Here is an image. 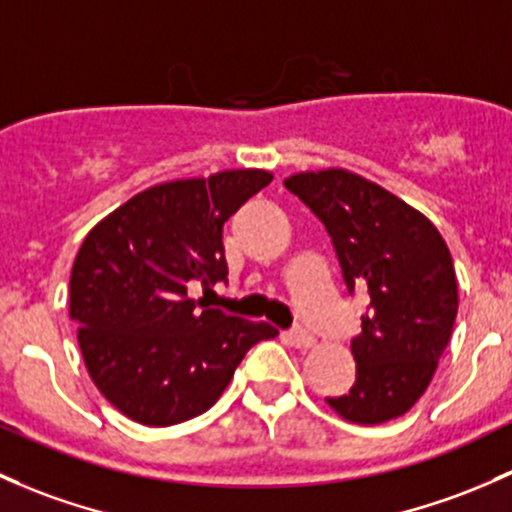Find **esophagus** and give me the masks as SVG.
<instances>
[{"label": "esophagus", "mask_w": 512, "mask_h": 512, "mask_svg": "<svg viewBox=\"0 0 512 512\" xmlns=\"http://www.w3.org/2000/svg\"><path fill=\"white\" fill-rule=\"evenodd\" d=\"M284 338H287L289 346H294V348H314V343H316L314 333L306 331V328H301V326L289 328V331L284 333Z\"/></svg>", "instance_id": "1"}]
</instances>
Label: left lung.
Masks as SVG:
<instances>
[{
	"label": "left lung",
	"instance_id": "1",
	"mask_svg": "<svg viewBox=\"0 0 512 512\" xmlns=\"http://www.w3.org/2000/svg\"><path fill=\"white\" fill-rule=\"evenodd\" d=\"M284 186L324 223L348 294L365 289L370 297L351 343L355 383L326 402L355 424L400 417L432 383L454 331L459 292L449 247L422 213L351 171H306Z\"/></svg>",
	"mask_w": 512,
	"mask_h": 512
}]
</instances>
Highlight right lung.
I'll use <instances>...</instances> for the list:
<instances>
[{
	"label": "right lung",
	"mask_w": 512,
	"mask_h": 512,
	"mask_svg": "<svg viewBox=\"0 0 512 512\" xmlns=\"http://www.w3.org/2000/svg\"><path fill=\"white\" fill-rule=\"evenodd\" d=\"M272 181L260 169L169 181L129 198L80 245L71 319L85 368L122 414L147 427L213 407L255 343L277 336L188 297L228 282L223 225Z\"/></svg>",
	"instance_id": "1"
}]
</instances>
